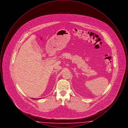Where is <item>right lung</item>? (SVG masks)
<instances>
[{
  "label": "right lung",
  "instance_id": "1",
  "mask_svg": "<svg viewBox=\"0 0 128 128\" xmlns=\"http://www.w3.org/2000/svg\"><path fill=\"white\" fill-rule=\"evenodd\" d=\"M33 99H34V98H33Z\"/></svg>",
  "mask_w": 128,
  "mask_h": 128
}]
</instances>
